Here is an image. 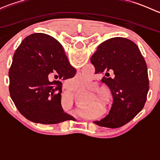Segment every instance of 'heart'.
<instances>
[{
    "mask_svg": "<svg viewBox=\"0 0 160 160\" xmlns=\"http://www.w3.org/2000/svg\"><path fill=\"white\" fill-rule=\"evenodd\" d=\"M71 86L77 90H83L91 87L93 81L91 77L88 73H82L77 75L70 81Z\"/></svg>",
    "mask_w": 160,
    "mask_h": 160,
    "instance_id": "obj_1",
    "label": "heart"
}]
</instances>
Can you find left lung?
Wrapping results in <instances>:
<instances>
[{"label": "left lung", "instance_id": "left-lung-1", "mask_svg": "<svg viewBox=\"0 0 160 160\" xmlns=\"http://www.w3.org/2000/svg\"><path fill=\"white\" fill-rule=\"evenodd\" d=\"M59 48L62 45L56 40ZM95 73L111 90L113 104L108 114L93 123L106 128H119L130 122L143 108L149 91L147 66L135 42L115 37L98 46L90 58ZM112 77H110V73Z\"/></svg>", "mask_w": 160, "mask_h": 160}]
</instances>
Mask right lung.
Wrapping results in <instances>:
<instances>
[{
	"instance_id": "1",
	"label": "right lung",
	"mask_w": 160,
	"mask_h": 160,
	"mask_svg": "<svg viewBox=\"0 0 160 160\" xmlns=\"http://www.w3.org/2000/svg\"><path fill=\"white\" fill-rule=\"evenodd\" d=\"M65 52L49 35L35 33L27 36L18 47L9 70V92L19 112L35 123L52 125L72 117L61 104L62 83L50 81L75 76Z\"/></svg>"
}]
</instances>
